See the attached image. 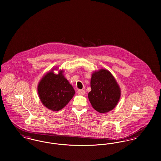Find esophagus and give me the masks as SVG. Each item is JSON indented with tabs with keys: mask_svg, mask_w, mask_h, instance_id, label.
Masks as SVG:
<instances>
[{
	"mask_svg": "<svg viewBox=\"0 0 161 161\" xmlns=\"http://www.w3.org/2000/svg\"><path fill=\"white\" fill-rule=\"evenodd\" d=\"M77 92V94L79 95H84L85 94V91L83 90H79Z\"/></svg>",
	"mask_w": 161,
	"mask_h": 161,
	"instance_id": "1",
	"label": "esophagus"
}]
</instances>
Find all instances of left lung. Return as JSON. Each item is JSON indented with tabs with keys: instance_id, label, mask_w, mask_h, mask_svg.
I'll use <instances>...</instances> for the list:
<instances>
[{
	"instance_id": "8db88e82",
	"label": "left lung",
	"mask_w": 161,
	"mask_h": 161,
	"mask_svg": "<svg viewBox=\"0 0 161 161\" xmlns=\"http://www.w3.org/2000/svg\"><path fill=\"white\" fill-rule=\"evenodd\" d=\"M91 88L88 98L97 112H109L117 105L121 90L115 79L108 70L100 69L92 74Z\"/></svg>"
}]
</instances>
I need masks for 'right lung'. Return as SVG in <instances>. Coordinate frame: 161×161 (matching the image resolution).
<instances>
[{
  "label": "right lung",
  "instance_id": "1",
  "mask_svg": "<svg viewBox=\"0 0 161 161\" xmlns=\"http://www.w3.org/2000/svg\"><path fill=\"white\" fill-rule=\"evenodd\" d=\"M54 70L42 77L38 85V93L44 106L52 111H58L67 105L75 91L64 76L63 70L59 71L58 74H55Z\"/></svg>",
  "mask_w": 161,
  "mask_h": 161
}]
</instances>
